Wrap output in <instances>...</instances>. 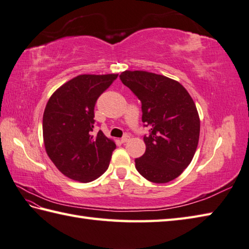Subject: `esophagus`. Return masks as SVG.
<instances>
[{
  "label": "esophagus",
  "mask_w": 249,
  "mask_h": 249,
  "mask_svg": "<svg viewBox=\"0 0 249 249\" xmlns=\"http://www.w3.org/2000/svg\"><path fill=\"white\" fill-rule=\"evenodd\" d=\"M129 139H130V137H129V136H128V135H125V136H124V137L121 139V142H123V143H124V142H127V141H128Z\"/></svg>",
  "instance_id": "1"
}]
</instances>
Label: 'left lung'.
I'll list each match as a JSON object with an SVG mask.
<instances>
[{"label": "left lung", "mask_w": 249, "mask_h": 249, "mask_svg": "<svg viewBox=\"0 0 249 249\" xmlns=\"http://www.w3.org/2000/svg\"><path fill=\"white\" fill-rule=\"evenodd\" d=\"M120 79L141 101L142 122L151 129L136 169L151 182L172 181L189 166L198 144L201 122L192 97L179 82L152 72L126 70Z\"/></svg>", "instance_id": "left-lung-1"}]
</instances>
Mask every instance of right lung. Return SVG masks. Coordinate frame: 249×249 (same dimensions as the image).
<instances>
[{"instance_id": "right-lung-1", "label": "right lung", "mask_w": 249, "mask_h": 249, "mask_svg": "<svg viewBox=\"0 0 249 249\" xmlns=\"http://www.w3.org/2000/svg\"><path fill=\"white\" fill-rule=\"evenodd\" d=\"M118 74H81L48 99L43 114L45 151L61 174L80 182L99 178L109 167L115 142L101 130L92 135L98 97Z\"/></svg>"}]
</instances>
